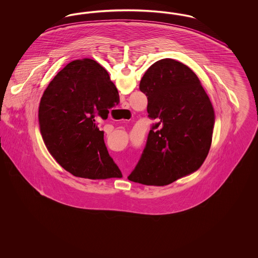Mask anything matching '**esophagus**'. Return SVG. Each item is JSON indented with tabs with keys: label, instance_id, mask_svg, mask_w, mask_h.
<instances>
[{
	"label": "esophagus",
	"instance_id": "esophagus-1",
	"mask_svg": "<svg viewBox=\"0 0 258 258\" xmlns=\"http://www.w3.org/2000/svg\"><path fill=\"white\" fill-rule=\"evenodd\" d=\"M123 109H125V110H127V109H126V108H125V107H123Z\"/></svg>",
	"mask_w": 258,
	"mask_h": 258
}]
</instances>
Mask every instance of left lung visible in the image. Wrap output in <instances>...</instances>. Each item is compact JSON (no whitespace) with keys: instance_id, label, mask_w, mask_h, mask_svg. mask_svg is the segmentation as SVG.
Wrapping results in <instances>:
<instances>
[{"instance_id":"left-lung-1","label":"left lung","mask_w":258,"mask_h":258,"mask_svg":"<svg viewBox=\"0 0 258 258\" xmlns=\"http://www.w3.org/2000/svg\"><path fill=\"white\" fill-rule=\"evenodd\" d=\"M139 89L148 98V117L156 120L128 180L165 185L197 170L208 155L215 113L197 74L173 59L153 63Z\"/></svg>"}]
</instances>
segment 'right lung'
<instances>
[{"mask_svg":"<svg viewBox=\"0 0 258 258\" xmlns=\"http://www.w3.org/2000/svg\"><path fill=\"white\" fill-rule=\"evenodd\" d=\"M118 102L109 74L92 59L71 61L50 82L38 122L50 154L67 171L88 179L122 177L97 123L98 118L106 120Z\"/></svg>","mask_w":258,"mask_h":258,"instance_id":"1","label":"right lung"}]
</instances>
